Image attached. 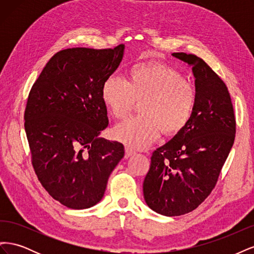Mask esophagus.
<instances>
[{"mask_svg": "<svg viewBox=\"0 0 254 254\" xmlns=\"http://www.w3.org/2000/svg\"><path fill=\"white\" fill-rule=\"evenodd\" d=\"M132 155H134V151L131 148L125 147V158H129V157H131Z\"/></svg>", "mask_w": 254, "mask_h": 254, "instance_id": "1", "label": "esophagus"}]
</instances>
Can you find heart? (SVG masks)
Masks as SVG:
<instances>
[{
    "instance_id": "heart-1",
    "label": "heart",
    "mask_w": 254,
    "mask_h": 254,
    "mask_svg": "<svg viewBox=\"0 0 254 254\" xmlns=\"http://www.w3.org/2000/svg\"><path fill=\"white\" fill-rule=\"evenodd\" d=\"M127 75V81L111 75L102 87V99L114 119H126L141 103L142 114L115 127V139L127 147L142 149L155 141L160 131L175 136L187 128L194 115L197 92L181 71L148 61L133 64Z\"/></svg>"
}]
</instances>
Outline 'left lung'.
Listing matches in <instances>:
<instances>
[{
  "label": "left lung",
  "instance_id": "left-lung-1",
  "mask_svg": "<svg viewBox=\"0 0 254 254\" xmlns=\"http://www.w3.org/2000/svg\"><path fill=\"white\" fill-rule=\"evenodd\" d=\"M173 56L193 65L197 102L187 128L152 152L143 182L144 199L165 216L190 213L211 194L231 150L236 121L226 83L203 59Z\"/></svg>",
  "mask_w": 254,
  "mask_h": 254
}]
</instances>
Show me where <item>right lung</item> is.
Wrapping results in <instances>:
<instances>
[{
    "label": "right lung",
    "instance_id": "obj_1",
    "mask_svg": "<svg viewBox=\"0 0 254 254\" xmlns=\"http://www.w3.org/2000/svg\"><path fill=\"white\" fill-rule=\"evenodd\" d=\"M124 44L56 53L29 91L24 127L32 165L48 193L70 209L101 201L124 157L118 141L98 137L108 126L102 87L117 70Z\"/></svg>",
    "mask_w": 254,
    "mask_h": 254
}]
</instances>
